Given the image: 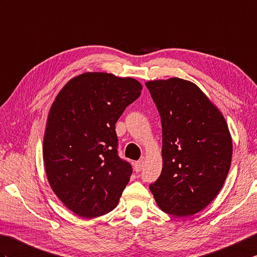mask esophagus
I'll return each mask as SVG.
<instances>
[{
	"instance_id": "34e87169",
	"label": "esophagus",
	"mask_w": 257,
	"mask_h": 257,
	"mask_svg": "<svg viewBox=\"0 0 257 257\" xmlns=\"http://www.w3.org/2000/svg\"><path fill=\"white\" fill-rule=\"evenodd\" d=\"M143 165H145V161H143V160L137 161V162L135 163V170H136V172H140L142 170V168H143Z\"/></svg>"
}]
</instances>
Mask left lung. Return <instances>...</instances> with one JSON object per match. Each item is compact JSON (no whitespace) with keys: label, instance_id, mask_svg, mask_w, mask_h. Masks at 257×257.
I'll return each mask as SVG.
<instances>
[{"label":"left lung","instance_id":"obj_1","mask_svg":"<svg viewBox=\"0 0 257 257\" xmlns=\"http://www.w3.org/2000/svg\"><path fill=\"white\" fill-rule=\"evenodd\" d=\"M162 122L160 177L150 185L158 206L189 217L222 188L232 160V138L222 112L195 83L171 77L146 83Z\"/></svg>","mask_w":257,"mask_h":257}]
</instances>
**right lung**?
I'll list each match as a JSON object with an SVG mask.
<instances>
[{
    "label": "right lung",
    "mask_w": 257,
    "mask_h": 257,
    "mask_svg": "<svg viewBox=\"0 0 257 257\" xmlns=\"http://www.w3.org/2000/svg\"><path fill=\"white\" fill-rule=\"evenodd\" d=\"M141 89L133 77L86 72L71 79L52 103L43 146L46 174L77 216L99 217L117 207L133 168L118 157L115 124Z\"/></svg>",
    "instance_id": "1"
}]
</instances>
